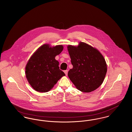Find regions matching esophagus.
Segmentation results:
<instances>
[{
  "instance_id": "1",
  "label": "esophagus",
  "mask_w": 132,
  "mask_h": 132,
  "mask_svg": "<svg viewBox=\"0 0 132 132\" xmlns=\"http://www.w3.org/2000/svg\"><path fill=\"white\" fill-rule=\"evenodd\" d=\"M64 72V73H65V75L67 76V74H68V70H65Z\"/></svg>"
}]
</instances>
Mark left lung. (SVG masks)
<instances>
[{"label": "left lung", "mask_w": 132, "mask_h": 132, "mask_svg": "<svg viewBox=\"0 0 132 132\" xmlns=\"http://www.w3.org/2000/svg\"><path fill=\"white\" fill-rule=\"evenodd\" d=\"M67 49L73 68L68 76L77 89L90 92L102 85L107 72V65L100 52L84 42L77 46L68 45Z\"/></svg>", "instance_id": "left-lung-1"}]
</instances>
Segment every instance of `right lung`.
I'll use <instances>...</instances> for the list:
<instances>
[{
    "mask_svg": "<svg viewBox=\"0 0 132 132\" xmlns=\"http://www.w3.org/2000/svg\"><path fill=\"white\" fill-rule=\"evenodd\" d=\"M63 50L62 45L51 47L44 44L30 57L26 66V76L30 86L36 91H50L65 73L59 69L55 57Z\"/></svg>",
    "mask_w": 132,
    "mask_h": 132,
    "instance_id": "add662e5",
    "label": "right lung"
}]
</instances>
